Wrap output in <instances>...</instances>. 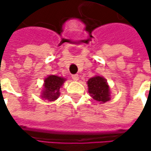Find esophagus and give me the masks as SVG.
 Wrapping results in <instances>:
<instances>
[{
	"instance_id": "esophagus-1",
	"label": "esophagus",
	"mask_w": 151,
	"mask_h": 151,
	"mask_svg": "<svg viewBox=\"0 0 151 151\" xmlns=\"http://www.w3.org/2000/svg\"><path fill=\"white\" fill-rule=\"evenodd\" d=\"M72 78L73 80H74V81H78V74H73Z\"/></svg>"
}]
</instances>
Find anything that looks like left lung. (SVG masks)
<instances>
[{"mask_svg": "<svg viewBox=\"0 0 151 151\" xmlns=\"http://www.w3.org/2000/svg\"><path fill=\"white\" fill-rule=\"evenodd\" d=\"M90 95L99 104H104L111 99L110 86L107 80L102 76L96 75L87 81Z\"/></svg>", "mask_w": 151, "mask_h": 151, "instance_id": "left-lung-1", "label": "left lung"}]
</instances>
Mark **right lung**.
Returning a JSON list of instances; mask_svg holds the SVG:
<instances>
[{
    "instance_id": "right-lung-1",
    "label": "right lung",
    "mask_w": 151,
    "mask_h": 151,
    "mask_svg": "<svg viewBox=\"0 0 151 151\" xmlns=\"http://www.w3.org/2000/svg\"><path fill=\"white\" fill-rule=\"evenodd\" d=\"M66 78L56 75H48L44 78L43 87L41 92V98L44 100L52 102L60 96V89L62 86Z\"/></svg>"
}]
</instances>
